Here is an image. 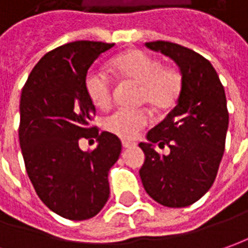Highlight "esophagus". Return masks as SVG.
<instances>
[{"instance_id": "34e87169", "label": "esophagus", "mask_w": 248, "mask_h": 248, "mask_svg": "<svg viewBox=\"0 0 248 248\" xmlns=\"http://www.w3.org/2000/svg\"><path fill=\"white\" fill-rule=\"evenodd\" d=\"M136 145L134 142H130V141H122V146L124 148H130V146Z\"/></svg>"}]
</instances>
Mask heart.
<instances>
[{
	"label": "heart",
	"mask_w": 248,
	"mask_h": 248,
	"mask_svg": "<svg viewBox=\"0 0 248 248\" xmlns=\"http://www.w3.org/2000/svg\"><path fill=\"white\" fill-rule=\"evenodd\" d=\"M119 77L141 87L140 100L155 110L166 111L173 107L182 91L181 72L142 51L126 53L112 62ZM85 89L97 108H108L112 103L114 81L100 70H91L85 78ZM151 124V115L144 110H117L104 119V129L124 140H134Z\"/></svg>",
	"instance_id": "b5f03b06"
}]
</instances>
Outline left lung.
<instances>
[{
    "label": "left lung",
    "instance_id": "1",
    "mask_svg": "<svg viewBox=\"0 0 248 248\" xmlns=\"http://www.w3.org/2000/svg\"><path fill=\"white\" fill-rule=\"evenodd\" d=\"M145 46L179 66L182 91L173 110L152 130L140 148L145 161L140 176L145 191L168 208H185L212 187L225 149L228 110L224 87L212 63L187 47L166 40ZM153 145L170 148L160 156Z\"/></svg>",
    "mask_w": 248,
    "mask_h": 248
}]
</instances>
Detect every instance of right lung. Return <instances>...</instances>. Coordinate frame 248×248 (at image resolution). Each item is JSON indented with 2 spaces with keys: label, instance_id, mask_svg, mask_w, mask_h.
<instances>
[{
  "label": "right lung",
  "instance_id": "add662e5",
  "mask_svg": "<svg viewBox=\"0 0 248 248\" xmlns=\"http://www.w3.org/2000/svg\"><path fill=\"white\" fill-rule=\"evenodd\" d=\"M114 43L77 40L45 54L32 69L20 99L18 140L25 170L47 208L67 220L96 216L110 195L108 171L121 155V140L99 133L87 95L91 65ZM81 138L98 146L84 153Z\"/></svg>",
  "mask_w": 248,
  "mask_h": 248
}]
</instances>
